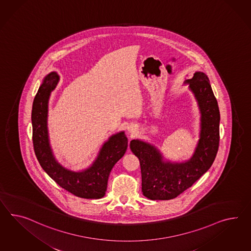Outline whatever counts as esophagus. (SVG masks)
I'll return each instance as SVG.
<instances>
[{"mask_svg": "<svg viewBox=\"0 0 251 251\" xmlns=\"http://www.w3.org/2000/svg\"><path fill=\"white\" fill-rule=\"evenodd\" d=\"M129 129V131H131V129L130 128H128Z\"/></svg>", "mask_w": 251, "mask_h": 251, "instance_id": "1", "label": "esophagus"}]
</instances>
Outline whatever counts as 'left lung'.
<instances>
[{"label": "left lung", "instance_id": "left-lung-1", "mask_svg": "<svg viewBox=\"0 0 251 251\" xmlns=\"http://www.w3.org/2000/svg\"><path fill=\"white\" fill-rule=\"evenodd\" d=\"M186 82L201 112L200 144L193 157L183 164L163 162L154 147L139 140L130 142L131 151L140 162L142 192L150 200H173L186 191L210 168L219 151L220 115L209 80L205 74L198 72Z\"/></svg>", "mask_w": 251, "mask_h": 251}]
</instances>
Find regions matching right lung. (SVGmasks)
<instances>
[{
    "label": "right lung",
    "mask_w": 251,
    "mask_h": 251,
    "mask_svg": "<svg viewBox=\"0 0 251 251\" xmlns=\"http://www.w3.org/2000/svg\"><path fill=\"white\" fill-rule=\"evenodd\" d=\"M58 80L57 74H49L33 99L32 124L34 153L43 169L66 191L83 199H101L106 191L112 168L126 151L127 138L124 132L113 135L103 145L94 165L83 172H72L61 167L51 154L46 126L48 99Z\"/></svg>",
    "instance_id": "right-lung-1"
}]
</instances>
